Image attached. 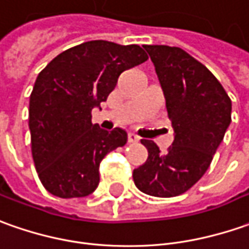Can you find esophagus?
Returning a JSON list of instances; mask_svg holds the SVG:
<instances>
[{
    "label": "esophagus",
    "mask_w": 249,
    "mask_h": 249,
    "mask_svg": "<svg viewBox=\"0 0 249 249\" xmlns=\"http://www.w3.org/2000/svg\"><path fill=\"white\" fill-rule=\"evenodd\" d=\"M127 140L128 142H138V141H140V137L137 136V134H134V133H128Z\"/></svg>",
    "instance_id": "1"
}]
</instances>
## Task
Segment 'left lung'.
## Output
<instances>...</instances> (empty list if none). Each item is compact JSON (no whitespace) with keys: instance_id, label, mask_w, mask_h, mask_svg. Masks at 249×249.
Here are the masks:
<instances>
[{"instance_id":"8db88e82","label":"left lung","mask_w":249,"mask_h":249,"mask_svg":"<svg viewBox=\"0 0 249 249\" xmlns=\"http://www.w3.org/2000/svg\"><path fill=\"white\" fill-rule=\"evenodd\" d=\"M166 98L174 142L166 153L141 140L148 159L133 179L145 195L174 197L206 174L231 122V101L213 72L189 53L167 45H144Z\"/></svg>"}]
</instances>
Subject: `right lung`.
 Returning a JSON list of instances; mask_svg holds the SVG:
<instances>
[{
	"label": "right lung",
	"instance_id": "right-lung-1",
	"mask_svg": "<svg viewBox=\"0 0 249 249\" xmlns=\"http://www.w3.org/2000/svg\"><path fill=\"white\" fill-rule=\"evenodd\" d=\"M148 60L138 45L89 41L52 60L30 96L28 127L35 168L45 189L61 198L85 197L100 182L105 155L127 142V133L91 123L119 75Z\"/></svg>",
	"mask_w": 249,
	"mask_h": 249
}]
</instances>
